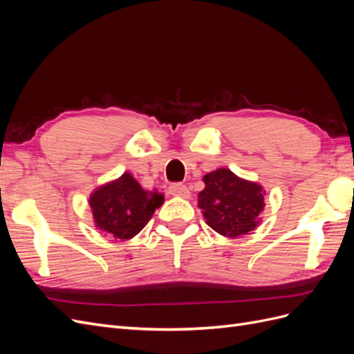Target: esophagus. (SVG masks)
<instances>
[{"label":"esophagus","mask_w":354,"mask_h":354,"mask_svg":"<svg viewBox=\"0 0 354 354\" xmlns=\"http://www.w3.org/2000/svg\"><path fill=\"white\" fill-rule=\"evenodd\" d=\"M168 192L173 196H180V198H189L190 196V192H189L187 186L181 185V183H173L168 187Z\"/></svg>","instance_id":"esophagus-1"}]
</instances>
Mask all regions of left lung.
I'll return each mask as SVG.
<instances>
[{
	"label": "left lung",
	"mask_w": 354,
	"mask_h": 354,
	"mask_svg": "<svg viewBox=\"0 0 354 354\" xmlns=\"http://www.w3.org/2000/svg\"><path fill=\"white\" fill-rule=\"evenodd\" d=\"M203 183L198 207L211 229L223 236L239 238L257 227L266 195L260 185L239 178L227 168L205 174Z\"/></svg>",
	"instance_id": "left-lung-1"
}]
</instances>
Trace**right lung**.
Segmentation results:
<instances>
[{
	"instance_id": "add662e5",
	"label": "right lung",
	"mask_w": 354,
	"mask_h": 354,
	"mask_svg": "<svg viewBox=\"0 0 354 354\" xmlns=\"http://www.w3.org/2000/svg\"><path fill=\"white\" fill-rule=\"evenodd\" d=\"M162 202V195L145 190L130 173H124L93 192L90 208L95 227L124 241L134 238Z\"/></svg>"
}]
</instances>
